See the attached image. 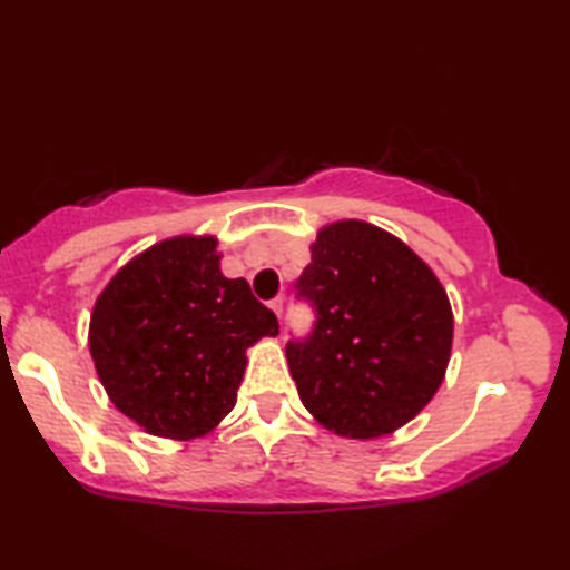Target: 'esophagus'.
<instances>
[{"mask_svg":"<svg viewBox=\"0 0 570 570\" xmlns=\"http://www.w3.org/2000/svg\"><path fill=\"white\" fill-rule=\"evenodd\" d=\"M269 308L274 311V316L282 321V316H284V296H276L272 304H269Z\"/></svg>","mask_w":570,"mask_h":570,"instance_id":"esophagus-1","label":"esophagus"}]
</instances>
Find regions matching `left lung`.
Instances as JSON below:
<instances>
[{"instance_id":"1","label":"left lung","mask_w":570,"mask_h":570,"mask_svg":"<svg viewBox=\"0 0 570 570\" xmlns=\"http://www.w3.org/2000/svg\"><path fill=\"white\" fill-rule=\"evenodd\" d=\"M298 294L318 321L286 360L301 402L345 439L394 433L443 384L453 311L439 276L406 242L365 220L323 225Z\"/></svg>"}]
</instances>
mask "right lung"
Instances as JSON below:
<instances>
[{
	"label": "right lung",
	"instance_id": "right-lung-1",
	"mask_svg": "<svg viewBox=\"0 0 570 570\" xmlns=\"http://www.w3.org/2000/svg\"><path fill=\"white\" fill-rule=\"evenodd\" d=\"M215 235H176L139 252L90 313L95 372L117 411L151 435L193 441L235 409L247 347L278 335L245 278L220 272Z\"/></svg>",
	"mask_w": 570,
	"mask_h": 570
}]
</instances>
